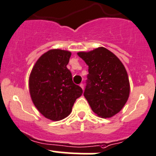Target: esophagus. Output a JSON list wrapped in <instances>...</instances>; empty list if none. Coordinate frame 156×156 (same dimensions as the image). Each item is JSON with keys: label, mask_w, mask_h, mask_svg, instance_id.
<instances>
[{"label": "esophagus", "mask_w": 156, "mask_h": 156, "mask_svg": "<svg viewBox=\"0 0 156 156\" xmlns=\"http://www.w3.org/2000/svg\"><path fill=\"white\" fill-rule=\"evenodd\" d=\"M80 87H81L83 89H84V85H83V83H80Z\"/></svg>", "instance_id": "34e87169"}]
</instances>
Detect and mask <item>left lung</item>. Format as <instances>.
I'll return each mask as SVG.
<instances>
[{
  "label": "left lung",
  "instance_id": "1",
  "mask_svg": "<svg viewBox=\"0 0 156 156\" xmlns=\"http://www.w3.org/2000/svg\"><path fill=\"white\" fill-rule=\"evenodd\" d=\"M77 55L89 66L83 95L92 112L101 118L114 116L122 109L130 94L125 67L105 48Z\"/></svg>",
  "mask_w": 156,
  "mask_h": 156
}]
</instances>
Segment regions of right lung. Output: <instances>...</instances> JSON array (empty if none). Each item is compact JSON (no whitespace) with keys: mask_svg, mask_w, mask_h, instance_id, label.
I'll use <instances>...</instances> for the list:
<instances>
[{"mask_svg":"<svg viewBox=\"0 0 156 156\" xmlns=\"http://www.w3.org/2000/svg\"><path fill=\"white\" fill-rule=\"evenodd\" d=\"M71 53L50 50L35 63L29 76V92L35 107L46 118L61 121L71 113L83 89L73 83L67 69Z\"/></svg>","mask_w":156,"mask_h":156,"instance_id":"1","label":"right lung"}]
</instances>
